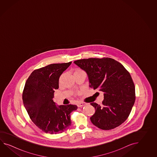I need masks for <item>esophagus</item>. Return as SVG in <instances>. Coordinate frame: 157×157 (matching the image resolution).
I'll return each mask as SVG.
<instances>
[{"label":"esophagus","instance_id":"1","mask_svg":"<svg viewBox=\"0 0 157 157\" xmlns=\"http://www.w3.org/2000/svg\"><path fill=\"white\" fill-rule=\"evenodd\" d=\"M77 105L78 107H82L84 106V105H86V103H83V102H78Z\"/></svg>","mask_w":157,"mask_h":157}]
</instances>
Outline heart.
<instances>
[{
    "label": "heart",
    "mask_w": 157,
    "mask_h": 157,
    "mask_svg": "<svg viewBox=\"0 0 157 157\" xmlns=\"http://www.w3.org/2000/svg\"><path fill=\"white\" fill-rule=\"evenodd\" d=\"M81 71V70H78V71Z\"/></svg>",
    "instance_id": "1"
}]
</instances>
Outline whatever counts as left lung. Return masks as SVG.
Instances as JSON below:
<instances>
[{"label":"left lung","mask_w":157,"mask_h":157,"mask_svg":"<svg viewBox=\"0 0 157 157\" xmlns=\"http://www.w3.org/2000/svg\"><path fill=\"white\" fill-rule=\"evenodd\" d=\"M74 63L86 72L90 87L104 92L102 105L90 104L95 113L90 120L95 126L109 130L119 126L130 114L135 101V87L129 72L110 58L82 59Z\"/></svg>","instance_id":"obj_1"}]
</instances>
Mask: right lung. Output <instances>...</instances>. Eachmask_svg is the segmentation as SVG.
Segmentation results:
<instances>
[{
    "instance_id": "add662e5",
    "label": "right lung",
    "mask_w": 157,
    "mask_h": 157,
    "mask_svg": "<svg viewBox=\"0 0 157 157\" xmlns=\"http://www.w3.org/2000/svg\"><path fill=\"white\" fill-rule=\"evenodd\" d=\"M72 63L51 64L33 71L22 93L24 105L29 117L40 130L51 134L62 133L71 125V113L76 105L56 106L53 98L59 88L60 75Z\"/></svg>"
}]
</instances>
